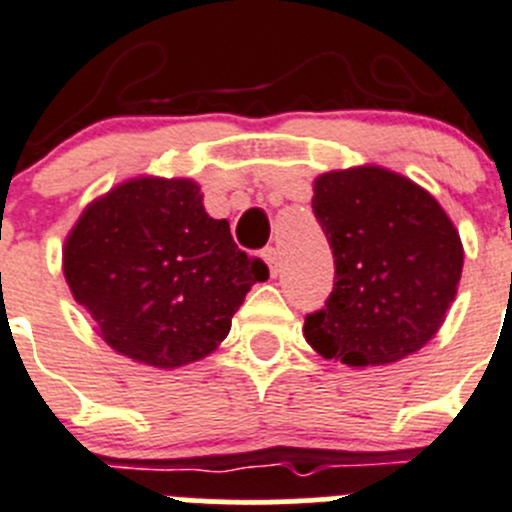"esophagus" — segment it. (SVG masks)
<instances>
[{"mask_svg": "<svg viewBox=\"0 0 512 512\" xmlns=\"http://www.w3.org/2000/svg\"><path fill=\"white\" fill-rule=\"evenodd\" d=\"M262 260L267 262V267H270L272 275H278L280 257H278V250H275V247H265V250H262Z\"/></svg>", "mask_w": 512, "mask_h": 512, "instance_id": "obj_1", "label": "esophagus"}]
</instances>
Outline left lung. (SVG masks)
<instances>
[{
    "instance_id": "1",
    "label": "left lung",
    "mask_w": 512,
    "mask_h": 512,
    "mask_svg": "<svg viewBox=\"0 0 512 512\" xmlns=\"http://www.w3.org/2000/svg\"><path fill=\"white\" fill-rule=\"evenodd\" d=\"M313 191L336 278L326 308L305 315V341L353 369L419 351L460 283L465 252L452 219L429 191L381 166L328 171Z\"/></svg>"
}]
</instances>
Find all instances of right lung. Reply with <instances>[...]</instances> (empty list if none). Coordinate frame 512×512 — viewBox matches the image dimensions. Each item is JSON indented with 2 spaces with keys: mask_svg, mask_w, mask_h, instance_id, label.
I'll use <instances>...</instances> for the list:
<instances>
[{
  "mask_svg": "<svg viewBox=\"0 0 512 512\" xmlns=\"http://www.w3.org/2000/svg\"><path fill=\"white\" fill-rule=\"evenodd\" d=\"M73 298L113 351L156 369L209 356L267 265L204 212L191 179L138 176L95 199L62 247Z\"/></svg>",
  "mask_w": 512,
  "mask_h": 512,
  "instance_id": "1",
  "label": "right lung"
}]
</instances>
